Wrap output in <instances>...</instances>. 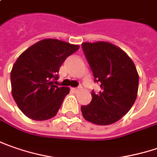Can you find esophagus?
Wrapping results in <instances>:
<instances>
[{"mask_svg":"<svg viewBox=\"0 0 157 157\" xmlns=\"http://www.w3.org/2000/svg\"><path fill=\"white\" fill-rule=\"evenodd\" d=\"M72 90H73L74 92H78L79 89L78 88H73V89H72Z\"/></svg>","mask_w":157,"mask_h":157,"instance_id":"esophagus-1","label":"esophagus"}]
</instances>
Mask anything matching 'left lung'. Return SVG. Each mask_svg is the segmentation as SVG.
I'll use <instances>...</instances> for the list:
<instances>
[{
	"instance_id": "8db88e82",
	"label": "left lung",
	"mask_w": 157,
	"mask_h": 157,
	"mask_svg": "<svg viewBox=\"0 0 157 157\" xmlns=\"http://www.w3.org/2000/svg\"><path fill=\"white\" fill-rule=\"evenodd\" d=\"M98 93L91 92L90 105H82L83 118L99 126L111 125L129 112L139 87V75L131 58L122 49L109 42H84L82 44Z\"/></svg>"
}]
</instances>
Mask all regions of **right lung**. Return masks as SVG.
Here are the masks:
<instances>
[{
	"instance_id": "1",
	"label": "right lung",
	"mask_w": 157,
	"mask_h": 157,
	"mask_svg": "<svg viewBox=\"0 0 157 157\" xmlns=\"http://www.w3.org/2000/svg\"><path fill=\"white\" fill-rule=\"evenodd\" d=\"M79 47L62 40L45 38L17 58L10 73L11 92L24 115L41 121L57 114L70 90L54 85V81L66 58Z\"/></svg>"
}]
</instances>
